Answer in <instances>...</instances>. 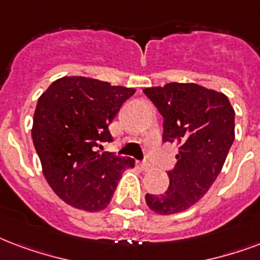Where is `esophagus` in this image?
<instances>
[{"label":"esophagus","instance_id":"34e87169","mask_svg":"<svg viewBox=\"0 0 260 260\" xmlns=\"http://www.w3.org/2000/svg\"><path fill=\"white\" fill-rule=\"evenodd\" d=\"M139 166H140L142 170H144V172H147V170L151 169V165H150L148 162H139Z\"/></svg>","mask_w":260,"mask_h":260}]
</instances>
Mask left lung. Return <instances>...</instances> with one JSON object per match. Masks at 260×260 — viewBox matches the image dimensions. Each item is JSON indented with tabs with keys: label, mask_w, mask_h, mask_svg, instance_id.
<instances>
[{
	"label": "left lung",
	"mask_w": 260,
	"mask_h": 260,
	"mask_svg": "<svg viewBox=\"0 0 260 260\" xmlns=\"http://www.w3.org/2000/svg\"><path fill=\"white\" fill-rule=\"evenodd\" d=\"M143 92L164 117V142L178 144L169 188L146 195L161 215L181 213L205 196L222 169L235 140V110L225 94L195 83H168Z\"/></svg>",
	"instance_id": "8db88e82"
}]
</instances>
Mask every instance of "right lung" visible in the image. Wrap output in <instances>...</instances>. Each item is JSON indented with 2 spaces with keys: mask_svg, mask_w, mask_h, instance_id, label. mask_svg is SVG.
<instances>
[{
  "mask_svg": "<svg viewBox=\"0 0 260 260\" xmlns=\"http://www.w3.org/2000/svg\"><path fill=\"white\" fill-rule=\"evenodd\" d=\"M135 88L83 76H64L38 99L32 142L51 189L75 209L108 207L132 158L99 152L113 142L109 125Z\"/></svg>",
  "mask_w": 260,
  "mask_h": 260,
  "instance_id": "right-lung-1",
  "label": "right lung"
}]
</instances>
